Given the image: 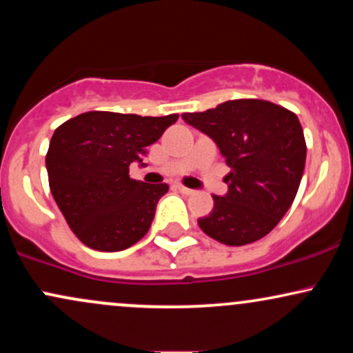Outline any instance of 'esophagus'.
<instances>
[{
    "label": "esophagus",
    "mask_w": 353,
    "mask_h": 353,
    "mask_svg": "<svg viewBox=\"0 0 353 353\" xmlns=\"http://www.w3.org/2000/svg\"><path fill=\"white\" fill-rule=\"evenodd\" d=\"M176 189L179 190L181 194H184V196H192V194H194V190H192V189L185 188V185H181V184H177V185H176Z\"/></svg>",
    "instance_id": "esophagus-1"
}]
</instances>
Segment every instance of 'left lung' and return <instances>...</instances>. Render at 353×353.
<instances>
[{"label":"left lung","instance_id":"obj_1","mask_svg":"<svg viewBox=\"0 0 353 353\" xmlns=\"http://www.w3.org/2000/svg\"><path fill=\"white\" fill-rule=\"evenodd\" d=\"M182 119L208 134L230 172L224 197L197 221L209 237L225 245L259 241L285 216L305 168V137L299 117L264 99H234Z\"/></svg>","mask_w":353,"mask_h":353}]
</instances>
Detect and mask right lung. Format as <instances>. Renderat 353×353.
<instances>
[{"instance_id": "right-lung-1", "label": "right lung", "mask_w": 353, "mask_h": 353, "mask_svg": "<svg viewBox=\"0 0 353 353\" xmlns=\"http://www.w3.org/2000/svg\"><path fill=\"white\" fill-rule=\"evenodd\" d=\"M179 114L163 117L89 111L59 125L51 137L46 169L52 197L84 245L117 252L148 234L168 184L129 177Z\"/></svg>"}]
</instances>
